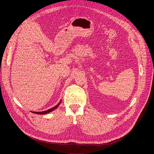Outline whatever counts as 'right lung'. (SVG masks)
<instances>
[{
  "label": "right lung",
  "instance_id": "right-lung-1",
  "mask_svg": "<svg viewBox=\"0 0 154 154\" xmlns=\"http://www.w3.org/2000/svg\"><path fill=\"white\" fill-rule=\"evenodd\" d=\"M61 102V100H60V102L55 106H54V107H53V108H51V109H48V110H46V111L41 112H33V113H35V114H38V115H46V114H48L49 113H50V112L54 111L55 109H56V108L60 105Z\"/></svg>",
  "mask_w": 154,
  "mask_h": 154
}]
</instances>
